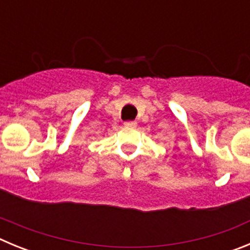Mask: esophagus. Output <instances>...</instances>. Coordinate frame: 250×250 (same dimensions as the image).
Instances as JSON below:
<instances>
[{"label":"esophagus","instance_id":"esophagus-1","mask_svg":"<svg viewBox=\"0 0 250 250\" xmlns=\"http://www.w3.org/2000/svg\"><path fill=\"white\" fill-rule=\"evenodd\" d=\"M124 125L126 127H135L136 125H138V123H136V121H125Z\"/></svg>","mask_w":250,"mask_h":250}]
</instances>
